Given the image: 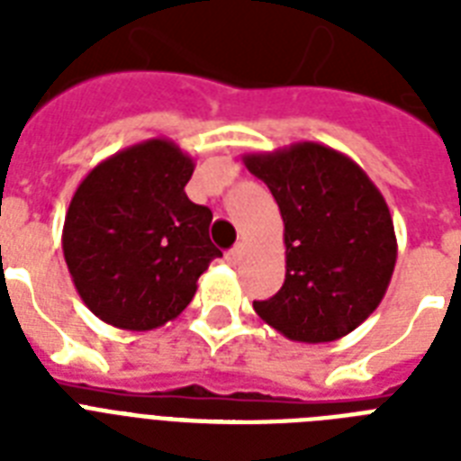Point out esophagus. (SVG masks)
I'll return each instance as SVG.
<instances>
[{
  "label": "esophagus",
  "instance_id": "1",
  "mask_svg": "<svg viewBox=\"0 0 461 461\" xmlns=\"http://www.w3.org/2000/svg\"><path fill=\"white\" fill-rule=\"evenodd\" d=\"M241 253H244V249H241V246H234V249H230V251L224 253V258L230 260L231 266H237L239 260H241Z\"/></svg>",
  "mask_w": 461,
  "mask_h": 461
}]
</instances>
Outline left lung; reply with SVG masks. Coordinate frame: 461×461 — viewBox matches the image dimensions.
<instances>
[{
    "label": "left lung",
    "mask_w": 461,
    "mask_h": 461,
    "mask_svg": "<svg viewBox=\"0 0 461 461\" xmlns=\"http://www.w3.org/2000/svg\"><path fill=\"white\" fill-rule=\"evenodd\" d=\"M280 205L285 285L256 313L294 342H332L378 308L393 280L397 237L385 198L347 155L294 143L244 155Z\"/></svg>",
    "instance_id": "1"
}]
</instances>
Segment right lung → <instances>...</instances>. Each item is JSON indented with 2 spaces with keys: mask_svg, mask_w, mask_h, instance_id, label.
Segmentation results:
<instances>
[{
  "mask_svg": "<svg viewBox=\"0 0 461 461\" xmlns=\"http://www.w3.org/2000/svg\"><path fill=\"white\" fill-rule=\"evenodd\" d=\"M194 158L169 139L119 150L86 174L68 203L61 249L83 303L119 330H155L191 303L222 253L212 212L188 201Z\"/></svg>",
  "mask_w": 461,
  "mask_h": 461,
  "instance_id": "right-lung-1",
  "label": "right lung"
}]
</instances>
